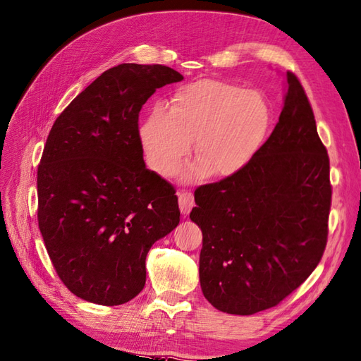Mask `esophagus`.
Instances as JSON below:
<instances>
[{"label":"esophagus","mask_w":361,"mask_h":361,"mask_svg":"<svg viewBox=\"0 0 361 361\" xmlns=\"http://www.w3.org/2000/svg\"><path fill=\"white\" fill-rule=\"evenodd\" d=\"M178 206L183 215L189 214L192 207L195 206V200H193V195L190 192H178Z\"/></svg>","instance_id":"34e87169"}]
</instances>
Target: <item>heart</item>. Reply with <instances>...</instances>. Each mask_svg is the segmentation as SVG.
Returning <instances> with one entry per match:
<instances>
[{"label":"heart","mask_w":361,"mask_h":361,"mask_svg":"<svg viewBox=\"0 0 361 361\" xmlns=\"http://www.w3.org/2000/svg\"><path fill=\"white\" fill-rule=\"evenodd\" d=\"M270 106L257 91L224 80H198L172 94L169 111L155 108L140 126L147 164L169 177L180 168L195 140L198 160L188 180L232 177L259 151L270 126Z\"/></svg>","instance_id":"heart-1"}]
</instances>
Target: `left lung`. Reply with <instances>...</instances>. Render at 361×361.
<instances>
[{
    "instance_id": "1",
    "label": "left lung",
    "mask_w": 361,
    "mask_h": 361,
    "mask_svg": "<svg viewBox=\"0 0 361 361\" xmlns=\"http://www.w3.org/2000/svg\"><path fill=\"white\" fill-rule=\"evenodd\" d=\"M195 202L200 283L216 310L252 316L276 307L316 269L328 238L329 159L291 71L269 140L245 169L198 188Z\"/></svg>"
}]
</instances>
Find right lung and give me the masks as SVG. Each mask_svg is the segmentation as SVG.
I'll return each mask as SVG.
<instances>
[{
  "mask_svg": "<svg viewBox=\"0 0 361 361\" xmlns=\"http://www.w3.org/2000/svg\"><path fill=\"white\" fill-rule=\"evenodd\" d=\"M180 80L159 63H120L51 126L38 168L39 230L61 281L87 302L134 299L149 248L180 223L175 189L146 169L138 134L146 100Z\"/></svg>",
  "mask_w": 361,
  "mask_h": 361,
  "instance_id": "right-lung-1",
  "label": "right lung"
}]
</instances>
